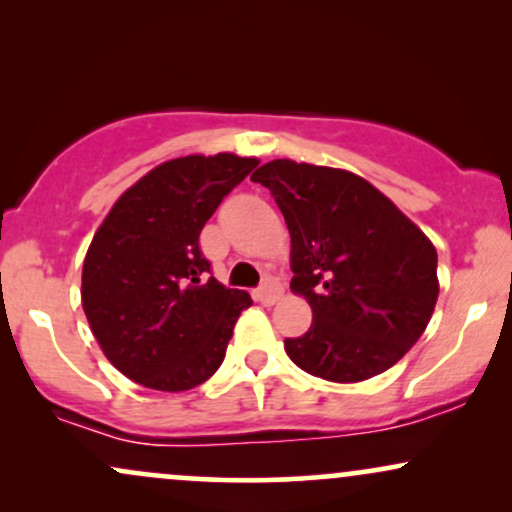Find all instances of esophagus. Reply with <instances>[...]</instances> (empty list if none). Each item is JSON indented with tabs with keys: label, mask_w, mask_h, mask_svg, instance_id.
<instances>
[{
	"label": "esophagus",
	"mask_w": 512,
	"mask_h": 512,
	"mask_svg": "<svg viewBox=\"0 0 512 512\" xmlns=\"http://www.w3.org/2000/svg\"><path fill=\"white\" fill-rule=\"evenodd\" d=\"M279 284L274 279H264V284L255 291V298L262 303H274L279 298Z\"/></svg>",
	"instance_id": "34e87169"
}]
</instances>
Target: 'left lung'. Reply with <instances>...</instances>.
<instances>
[{
  "label": "left lung",
  "instance_id": "obj_1",
  "mask_svg": "<svg viewBox=\"0 0 512 512\" xmlns=\"http://www.w3.org/2000/svg\"><path fill=\"white\" fill-rule=\"evenodd\" d=\"M291 233V289L313 325L284 339L298 368L332 383L385 373L426 330L438 301V252L368 180L276 158L252 173Z\"/></svg>",
  "mask_w": 512,
  "mask_h": 512
}]
</instances>
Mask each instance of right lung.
Wrapping results in <instances>:
<instances>
[{
	"label": "right lung",
	"instance_id": "add662e5",
	"mask_svg": "<svg viewBox=\"0 0 512 512\" xmlns=\"http://www.w3.org/2000/svg\"><path fill=\"white\" fill-rule=\"evenodd\" d=\"M257 163L233 154L161 163L117 199L93 236L81 303L103 354L134 383L192 390L223 363L252 301L207 279L199 233Z\"/></svg>",
	"mask_w": 512,
	"mask_h": 512
}]
</instances>
